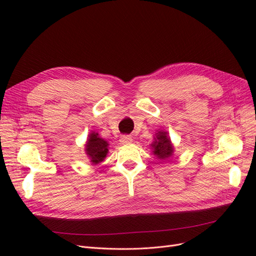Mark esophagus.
Wrapping results in <instances>:
<instances>
[{"instance_id": "esophagus-1", "label": "esophagus", "mask_w": 256, "mask_h": 256, "mask_svg": "<svg viewBox=\"0 0 256 256\" xmlns=\"http://www.w3.org/2000/svg\"><path fill=\"white\" fill-rule=\"evenodd\" d=\"M120 141L122 144H130L131 142H132V138H131L130 136H122Z\"/></svg>"}]
</instances>
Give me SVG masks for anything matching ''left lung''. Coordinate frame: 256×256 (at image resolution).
<instances>
[{"label":"left lung","instance_id":"1","mask_svg":"<svg viewBox=\"0 0 256 256\" xmlns=\"http://www.w3.org/2000/svg\"><path fill=\"white\" fill-rule=\"evenodd\" d=\"M152 152L159 160H166L173 156L174 145L172 144L171 138L166 130L159 129L154 136V141L150 144Z\"/></svg>","mask_w":256,"mask_h":256}]
</instances>
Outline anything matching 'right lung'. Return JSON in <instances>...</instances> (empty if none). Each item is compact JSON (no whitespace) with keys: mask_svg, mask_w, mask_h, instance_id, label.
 I'll return each instance as SVG.
<instances>
[{"mask_svg":"<svg viewBox=\"0 0 256 256\" xmlns=\"http://www.w3.org/2000/svg\"><path fill=\"white\" fill-rule=\"evenodd\" d=\"M108 148H109V142L100 138L96 131H90L86 143H85L84 152L90 160L92 164L96 166L102 162L109 152Z\"/></svg>","mask_w":256,"mask_h":256,"instance_id":"obj_1","label":"right lung"}]
</instances>
